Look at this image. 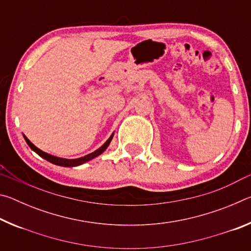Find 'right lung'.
Returning <instances> with one entry per match:
<instances>
[{
    "label": "right lung",
    "mask_w": 251,
    "mask_h": 251,
    "mask_svg": "<svg viewBox=\"0 0 251 251\" xmlns=\"http://www.w3.org/2000/svg\"><path fill=\"white\" fill-rule=\"evenodd\" d=\"M24 136V139L25 142L27 143V145L31 147V150L34 151L36 152L37 155H40L42 158L46 159L48 161H50V163H52L54 165H57V166H63V167H76V166H79V165H82L84 163H86V161H90L92 160L93 158H95V157H97L99 155H100L101 152H103L104 151H106V148L108 147V145L110 144V142H112L113 139V136H114V133L110 135V137L107 139L104 143L103 146H100L99 150H96L95 151L91 152V154H88L86 156L84 157H79V158H75V159H67V158H61V157H56V156H53V155H50L48 154V152H45L43 151H41L40 148H37L35 145H33V144L28 141V138L26 137V136Z\"/></svg>",
    "instance_id": "1"
}]
</instances>
